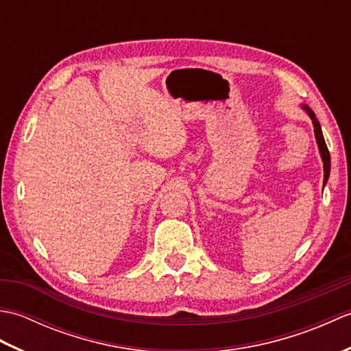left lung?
<instances>
[{"label":"left lung","instance_id":"obj_1","mask_svg":"<svg viewBox=\"0 0 351 351\" xmlns=\"http://www.w3.org/2000/svg\"><path fill=\"white\" fill-rule=\"evenodd\" d=\"M302 108L306 111L308 116L311 117L312 123H314V132H315V138H317V145L319 149V154H322V160H323V167H324V184L329 180V175H330V154H329V149L326 146V141L323 137V131H322V126H319V122L317 121L315 113L312 111L308 106H302Z\"/></svg>","mask_w":351,"mask_h":351}]
</instances>
